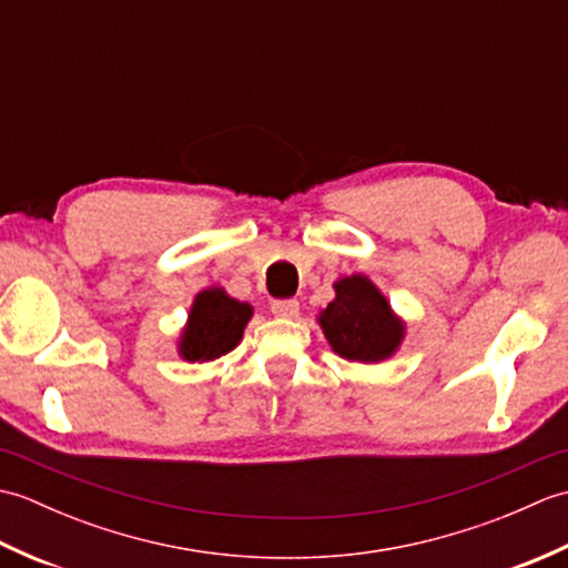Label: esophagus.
<instances>
[{"mask_svg":"<svg viewBox=\"0 0 568 568\" xmlns=\"http://www.w3.org/2000/svg\"><path fill=\"white\" fill-rule=\"evenodd\" d=\"M271 312L281 320H295L300 315V303L297 300H275L271 305Z\"/></svg>","mask_w":568,"mask_h":568,"instance_id":"esophagus-1","label":"esophagus"}]
</instances>
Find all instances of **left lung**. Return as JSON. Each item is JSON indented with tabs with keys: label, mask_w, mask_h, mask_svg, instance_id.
<instances>
[{
	"label": "left lung",
	"mask_w": 568,
	"mask_h": 568,
	"mask_svg": "<svg viewBox=\"0 0 568 568\" xmlns=\"http://www.w3.org/2000/svg\"><path fill=\"white\" fill-rule=\"evenodd\" d=\"M334 293L336 297L317 317L334 354L356 364H381L400 348L405 322L371 277L344 275L334 283Z\"/></svg>",
	"instance_id": "1"
}]
</instances>
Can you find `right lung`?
I'll use <instances>...</instances> for the list:
<instances>
[{"mask_svg":"<svg viewBox=\"0 0 568 568\" xmlns=\"http://www.w3.org/2000/svg\"><path fill=\"white\" fill-rule=\"evenodd\" d=\"M253 307L226 295L224 287H204L192 300L187 322L178 339V354L187 364L214 361L239 346Z\"/></svg>","mask_w":568,"mask_h":568,"instance_id":"obj_1","label":"right lung"}]
</instances>
